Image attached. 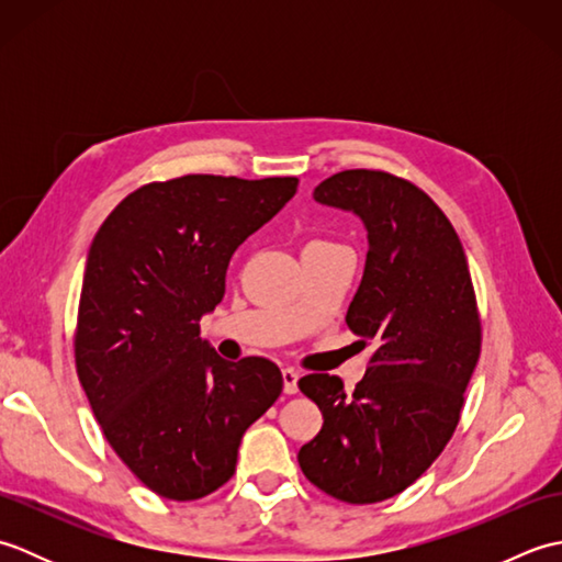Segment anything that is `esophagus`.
Masks as SVG:
<instances>
[{"label": "esophagus", "mask_w": 562, "mask_h": 562, "mask_svg": "<svg viewBox=\"0 0 562 562\" xmlns=\"http://www.w3.org/2000/svg\"><path fill=\"white\" fill-rule=\"evenodd\" d=\"M296 381H300V372H296V369H292V367L282 369L284 393H296V391H300V386H296Z\"/></svg>", "instance_id": "1"}]
</instances>
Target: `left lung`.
<instances>
[{"mask_svg": "<svg viewBox=\"0 0 562 562\" xmlns=\"http://www.w3.org/2000/svg\"><path fill=\"white\" fill-rule=\"evenodd\" d=\"M314 200L367 226L364 274L345 324L372 355L352 393L330 374L300 379L324 427L296 459L318 491L372 505L403 493L445 451L481 355V314L459 236L425 190L350 169L318 183Z\"/></svg>", "mask_w": 562, "mask_h": 562, "instance_id": "8db88e82", "label": "left lung"}]
</instances>
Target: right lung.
Wrapping results in <instances>:
<instances>
[{
  "label": "right lung",
  "instance_id": "right-lung-1",
  "mask_svg": "<svg viewBox=\"0 0 562 562\" xmlns=\"http://www.w3.org/2000/svg\"><path fill=\"white\" fill-rule=\"evenodd\" d=\"M294 176L190 173L147 183L89 248L75 362L103 437L151 493L176 503L217 491L246 429L278 401L266 357L226 362L200 338L234 250L292 200Z\"/></svg>",
  "mask_w": 562,
  "mask_h": 562
}]
</instances>
